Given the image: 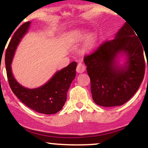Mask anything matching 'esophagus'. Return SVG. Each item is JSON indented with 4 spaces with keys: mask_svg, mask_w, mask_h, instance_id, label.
<instances>
[{
    "mask_svg": "<svg viewBox=\"0 0 148 148\" xmlns=\"http://www.w3.org/2000/svg\"><path fill=\"white\" fill-rule=\"evenodd\" d=\"M85 68L86 67H85L84 64H82V62H79V63L77 64V68H76V71H77V72L79 73H83L85 71Z\"/></svg>",
    "mask_w": 148,
    "mask_h": 148,
    "instance_id": "34e87169",
    "label": "esophagus"
}]
</instances>
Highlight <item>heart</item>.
Returning <instances> with one entry per match:
<instances>
[{"label": "heart", "instance_id": "obj_1", "mask_svg": "<svg viewBox=\"0 0 148 148\" xmlns=\"http://www.w3.org/2000/svg\"><path fill=\"white\" fill-rule=\"evenodd\" d=\"M88 34V31L80 30L72 34V37L77 40H82L86 38ZM98 40V34L95 32H92L89 34L86 39V47L87 49H91L96 45Z\"/></svg>", "mask_w": 148, "mask_h": 148}]
</instances>
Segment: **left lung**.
<instances>
[{
	"instance_id": "1",
	"label": "left lung",
	"mask_w": 148,
	"mask_h": 148,
	"mask_svg": "<svg viewBox=\"0 0 148 148\" xmlns=\"http://www.w3.org/2000/svg\"><path fill=\"white\" fill-rule=\"evenodd\" d=\"M135 32L125 23L114 39L102 43L93 53L84 56L92 98L97 105L107 107L123 105L139 88L145 63L143 46ZM123 53L127 62L124 67H119L116 59Z\"/></svg>"
}]
</instances>
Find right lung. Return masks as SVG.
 <instances>
[{"label":"right lung","mask_w":148,"mask_h":148,"mask_svg":"<svg viewBox=\"0 0 148 148\" xmlns=\"http://www.w3.org/2000/svg\"><path fill=\"white\" fill-rule=\"evenodd\" d=\"M30 22L23 23L14 32L5 52L7 76L12 91L29 108L38 113L53 114L60 112L66 101L67 92L75 77L77 62H73L57 71L46 84L39 88H27L21 85L14 77L11 64L16 47L27 32Z\"/></svg>","instance_id":"1"}]
</instances>
